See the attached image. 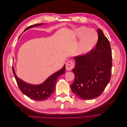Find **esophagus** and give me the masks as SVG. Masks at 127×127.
Listing matches in <instances>:
<instances>
[{"mask_svg": "<svg viewBox=\"0 0 127 127\" xmlns=\"http://www.w3.org/2000/svg\"><path fill=\"white\" fill-rule=\"evenodd\" d=\"M74 67V64L71 60L68 61L66 64V68L67 70H70Z\"/></svg>", "mask_w": 127, "mask_h": 127, "instance_id": "1", "label": "esophagus"}]
</instances>
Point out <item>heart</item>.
Wrapping results in <instances>:
<instances>
[{
  "label": "heart",
  "instance_id": "obj_1",
  "mask_svg": "<svg viewBox=\"0 0 127 127\" xmlns=\"http://www.w3.org/2000/svg\"><path fill=\"white\" fill-rule=\"evenodd\" d=\"M75 35L80 38L77 50L79 54H85L90 52L96 44L98 41V34L94 30L85 26L79 27L75 31Z\"/></svg>",
  "mask_w": 127,
  "mask_h": 127
}]
</instances>
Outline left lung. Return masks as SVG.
<instances>
[{
  "label": "left lung",
  "instance_id": "8db88e82",
  "mask_svg": "<svg viewBox=\"0 0 127 127\" xmlns=\"http://www.w3.org/2000/svg\"><path fill=\"white\" fill-rule=\"evenodd\" d=\"M95 48L88 53L76 57L74 82L70 85L76 96L92 99L100 96L109 84L112 71V51L109 41L98 29Z\"/></svg>",
  "mask_w": 127,
  "mask_h": 127
}]
</instances>
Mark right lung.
Returning a JSON list of instances; mask_svg holds the SVG:
<instances>
[{
    "mask_svg": "<svg viewBox=\"0 0 127 127\" xmlns=\"http://www.w3.org/2000/svg\"><path fill=\"white\" fill-rule=\"evenodd\" d=\"M42 24H36L28 27L25 30L32 28L33 27L41 25ZM66 67L65 66L61 69L53 74L42 84L38 85H33L27 84L18 78L15 74L13 67V71L18 86L23 93L30 98L36 101H44L50 97L55 91L56 82L61 75L64 74Z\"/></svg>",
    "mask_w": 127,
    "mask_h": 127,
    "instance_id": "1",
    "label": "right lung"
}]
</instances>
